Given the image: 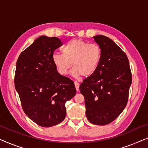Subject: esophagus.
<instances>
[{"instance_id": "obj_1", "label": "esophagus", "mask_w": 148, "mask_h": 148, "mask_svg": "<svg viewBox=\"0 0 148 148\" xmlns=\"http://www.w3.org/2000/svg\"><path fill=\"white\" fill-rule=\"evenodd\" d=\"M74 84H75V88H76L77 91L79 90V83L77 82H75Z\"/></svg>"}]
</instances>
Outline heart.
I'll return each mask as SVG.
<instances>
[{
  "mask_svg": "<svg viewBox=\"0 0 148 148\" xmlns=\"http://www.w3.org/2000/svg\"><path fill=\"white\" fill-rule=\"evenodd\" d=\"M62 54L54 52L52 60L58 72L67 74L72 63L74 76H92L100 64L102 51L96 44H89L82 40H73L62 48Z\"/></svg>",
  "mask_w": 148,
  "mask_h": 148,
  "instance_id": "obj_1",
  "label": "heart"
}]
</instances>
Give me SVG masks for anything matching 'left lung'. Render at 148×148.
<instances>
[{
    "label": "left lung",
    "mask_w": 148,
    "mask_h": 148,
    "mask_svg": "<svg viewBox=\"0 0 148 148\" xmlns=\"http://www.w3.org/2000/svg\"><path fill=\"white\" fill-rule=\"evenodd\" d=\"M93 38L101 48L100 62L79 90L85 98L88 120L105 125L116 119L126 106L132 75L126 54L114 41L102 35Z\"/></svg>",
    "instance_id": "obj_1"
}]
</instances>
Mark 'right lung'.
I'll return each instance as SVG.
<instances>
[{
  "instance_id": "add662e5",
  "label": "right lung",
  "mask_w": 148,
  "mask_h": 148,
  "mask_svg": "<svg viewBox=\"0 0 148 148\" xmlns=\"http://www.w3.org/2000/svg\"><path fill=\"white\" fill-rule=\"evenodd\" d=\"M61 45L58 38L40 36L21 52L16 64L15 87L22 108L41 127L61 123L66 102L76 94L73 82L58 73L52 62L54 51Z\"/></svg>"
}]
</instances>
